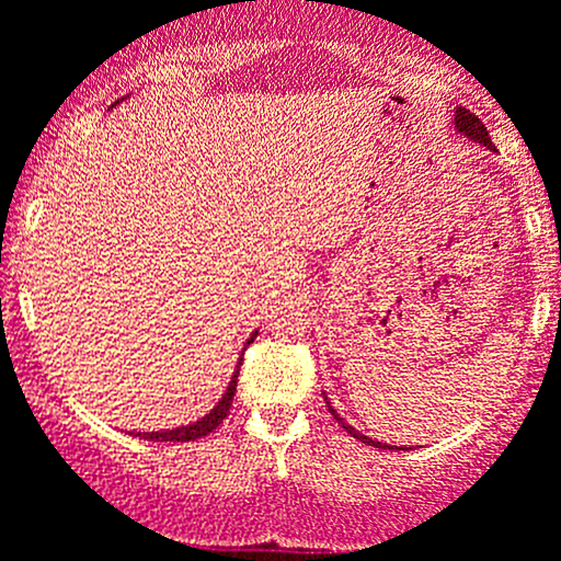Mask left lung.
Listing matches in <instances>:
<instances>
[{"instance_id":"left-lung-1","label":"left lung","mask_w":561,"mask_h":561,"mask_svg":"<svg viewBox=\"0 0 561 561\" xmlns=\"http://www.w3.org/2000/svg\"><path fill=\"white\" fill-rule=\"evenodd\" d=\"M455 130H458V133H463L466 138L477 140V144L488 146V149H495V146H492V140H490V135H488V127H484L482 122H479V116H477V114H471V111H466V108H455ZM328 408H330V412H332V417H335V421L341 423V426L346 428L348 434L354 436L356 442H365V445H370V447H380V450H402V447H391V445H383V442H375V439H370V436L359 434V431H356L354 426H348V423L343 421L341 415H337L335 408H332L330 402H328Z\"/></svg>"}]
</instances>
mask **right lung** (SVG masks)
<instances>
[{
	"instance_id": "right-lung-1",
	"label": "right lung",
	"mask_w": 561,
	"mask_h": 561,
	"mask_svg": "<svg viewBox=\"0 0 561 561\" xmlns=\"http://www.w3.org/2000/svg\"><path fill=\"white\" fill-rule=\"evenodd\" d=\"M116 103H119V101H116ZM116 103H114V106H116ZM255 335H257V332H255ZM248 343H252V337ZM239 365H242V359L237 362V370H233V375H231L229 389H226L224 397H220V402L215 404V408L207 412L205 417H199L196 423H188V426H178V428H168V431H144V434H135V436H140V439H149V442H194V439H202V436L210 434V431L218 428L220 423H224V417L229 415L233 393H237Z\"/></svg>"
}]
</instances>
